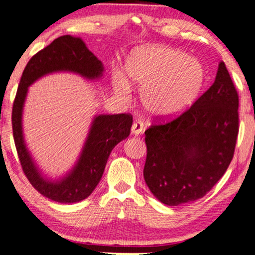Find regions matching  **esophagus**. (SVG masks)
Here are the masks:
<instances>
[{"label": "esophagus", "instance_id": "esophagus-1", "mask_svg": "<svg viewBox=\"0 0 255 255\" xmlns=\"http://www.w3.org/2000/svg\"><path fill=\"white\" fill-rule=\"evenodd\" d=\"M143 129H144L143 122L140 121V120H136V121H134L133 126H131V134L138 135V134L142 133Z\"/></svg>", "mask_w": 255, "mask_h": 255}]
</instances>
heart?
I'll return each instance as SVG.
<instances>
[{"instance_id":"heart-1","label":"heart","mask_w":255,"mask_h":255,"mask_svg":"<svg viewBox=\"0 0 255 255\" xmlns=\"http://www.w3.org/2000/svg\"><path fill=\"white\" fill-rule=\"evenodd\" d=\"M131 85L142 89L141 102L156 118L181 114L194 104L205 85L206 72L198 60L167 47H140L126 61ZM117 90L129 93V83L119 77Z\"/></svg>"}]
</instances>
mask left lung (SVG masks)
Returning <instances> with one entry per match:
<instances>
[{
  "label": "left lung",
  "instance_id": "8db88e82",
  "mask_svg": "<svg viewBox=\"0 0 255 255\" xmlns=\"http://www.w3.org/2000/svg\"><path fill=\"white\" fill-rule=\"evenodd\" d=\"M239 96L224 62L215 81L180 117L144 131L143 178L157 200L178 206L204 198L222 178L239 133Z\"/></svg>",
  "mask_w": 255,
  "mask_h": 255
}]
</instances>
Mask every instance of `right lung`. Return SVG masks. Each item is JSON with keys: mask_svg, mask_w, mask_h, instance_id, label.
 <instances>
[{"mask_svg": "<svg viewBox=\"0 0 255 255\" xmlns=\"http://www.w3.org/2000/svg\"><path fill=\"white\" fill-rule=\"evenodd\" d=\"M56 72H70L87 80H98L104 73V64L81 38L70 35L55 38L49 46L35 54L23 70L12 105V134L22 169L31 186L53 201L73 204L88 198L98 186L113 148L129 135L133 117L129 114L95 117L73 169L62 179H47L42 175L25 146L22 113L28 87L40 77Z\"/></svg>", "mask_w": 255, "mask_h": 255, "instance_id": "obj_1", "label": "right lung"}]
</instances>
